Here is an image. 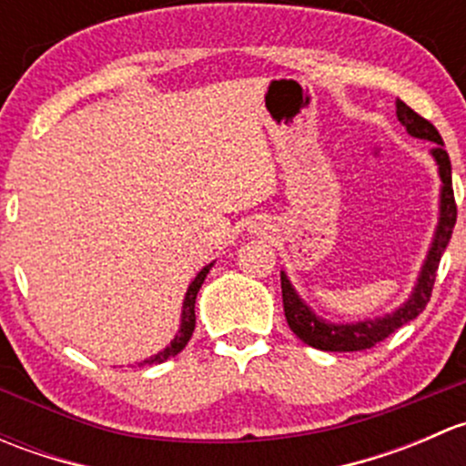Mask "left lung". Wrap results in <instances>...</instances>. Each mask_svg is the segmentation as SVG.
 <instances>
[{"label": "left lung", "mask_w": 466, "mask_h": 466, "mask_svg": "<svg viewBox=\"0 0 466 466\" xmlns=\"http://www.w3.org/2000/svg\"><path fill=\"white\" fill-rule=\"evenodd\" d=\"M397 119L401 126H406L408 133L417 139H429L435 144L433 157L440 167L441 177V194H440V223H437L433 243H431L429 257H426L424 266H421L417 284L412 289V295L403 307H399L394 313H388L383 318H374V320H360L351 324H331L324 322L307 304L299 299L295 289L290 286L289 277L281 272V299H284V316L289 322L290 331L307 345L316 347L322 351H363L374 347L377 342L385 340L392 336L397 329L403 324L415 320L429 304L431 293H433L435 272L440 266L441 255H444L446 246L453 234L455 218H458V207L453 198V180H451V159L444 150L440 133L429 119L417 115L412 107H408L403 101H397Z\"/></svg>", "instance_id": "left-lung-1"}]
</instances>
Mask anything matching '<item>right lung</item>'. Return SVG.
<instances>
[{
  "label": "right lung",
  "mask_w": 466,
  "mask_h": 466,
  "mask_svg": "<svg viewBox=\"0 0 466 466\" xmlns=\"http://www.w3.org/2000/svg\"><path fill=\"white\" fill-rule=\"evenodd\" d=\"M211 266H214V263H209V266H205L203 270H200L198 275H196V279L191 281L189 289H187L185 304H182V320H180V329H177V336L173 338L171 345H168L167 350L157 351V354H155V356H150V359H146L144 363H139V365L164 363V360H168V359H171V356L180 354V351L185 350V345H187V342H189L191 333H194V329H196V295H198L200 286H203V281H205L207 272L211 270Z\"/></svg>",
  "instance_id": "obj_1"
}]
</instances>
